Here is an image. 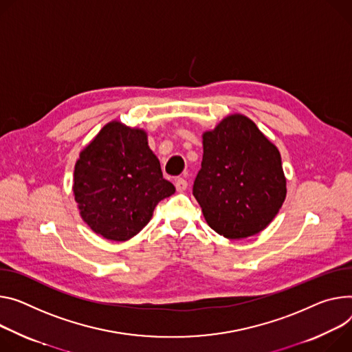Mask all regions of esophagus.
Returning <instances> with one entry per match:
<instances>
[{
	"label": "esophagus",
	"mask_w": 352,
	"mask_h": 352,
	"mask_svg": "<svg viewBox=\"0 0 352 352\" xmlns=\"http://www.w3.org/2000/svg\"><path fill=\"white\" fill-rule=\"evenodd\" d=\"M175 188H177L178 192H182V190H185V189L188 188L186 179H184V178H177V179H175Z\"/></svg>",
	"instance_id": "1"
}]
</instances>
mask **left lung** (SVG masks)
I'll use <instances>...</instances> for the list:
<instances>
[{"mask_svg":"<svg viewBox=\"0 0 352 352\" xmlns=\"http://www.w3.org/2000/svg\"><path fill=\"white\" fill-rule=\"evenodd\" d=\"M194 197L208 225L240 240L263 232L286 198L278 148L251 119L234 113L205 132Z\"/></svg>","mask_w":352,"mask_h":352,"instance_id":"1","label":"left lung"}]
</instances>
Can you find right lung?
Returning a JSON list of instances; mask_svg holds the SVG:
<instances>
[{
    "label": "right lung",
    "instance_id": "right-lung-1",
    "mask_svg": "<svg viewBox=\"0 0 352 352\" xmlns=\"http://www.w3.org/2000/svg\"><path fill=\"white\" fill-rule=\"evenodd\" d=\"M73 192L92 232L126 241L147 225L157 204L175 188L163 178L147 133L113 120L80 153Z\"/></svg>",
    "mask_w": 352,
    "mask_h": 352
}]
</instances>
